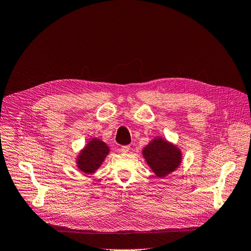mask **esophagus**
<instances>
[{
	"instance_id": "obj_1",
	"label": "esophagus",
	"mask_w": 251,
	"mask_h": 251,
	"mask_svg": "<svg viewBox=\"0 0 251 251\" xmlns=\"http://www.w3.org/2000/svg\"><path fill=\"white\" fill-rule=\"evenodd\" d=\"M128 150H130V146H124V147H121V151H123V153H127Z\"/></svg>"
}]
</instances>
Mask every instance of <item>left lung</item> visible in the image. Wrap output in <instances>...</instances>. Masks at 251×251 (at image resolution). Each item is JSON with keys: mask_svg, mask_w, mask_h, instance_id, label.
I'll return each instance as SVG.
<instances>
[{"mask_svg": "<svg viewBox=\"0 0 251 251\" xmlns=\"http://www.w3.org/2000/svg\"><path fill=\"white\" fill-rule=\"evenodd\" d=\"M142 156L150 169L159 178L176 171L182 161L181 150L159 136L143 148Z\"/></svg>", "mask_w": 251, "mask_h": 251, "instance_id": "left-lung-1", "label": "left lung"}]
</instances>
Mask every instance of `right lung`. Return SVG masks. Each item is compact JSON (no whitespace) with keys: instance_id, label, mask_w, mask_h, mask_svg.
Listing matches in <instances>:
<instances>
[{"instance_id":"obj_1","label":"right lung","mask_w":251,"mask_h":251,"mask_svg":"<svg viewBox=\"0 0 251 251\" xmlns=\"http://www.w3.org/2000/svg\"><path fill=\"white\" fill-rule=\"evenodd\" d=\"M110 153L108 144L98 138H91L76 157L78 170L87 175L94 174L100 168L103 160Z\"/></svg>"}]
</instances>
